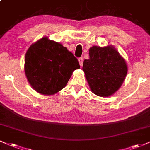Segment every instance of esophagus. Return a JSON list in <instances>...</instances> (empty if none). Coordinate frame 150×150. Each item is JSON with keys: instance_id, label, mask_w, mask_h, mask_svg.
I'll use <instances>...</instances> for the list:
<instances>
[{"instance_id": "obj_1", "label": "esophagus", "mask_w": 150, "mask_h": 150, "mask_svg": "<svg viewBox=\"0 0 150 150\" xmlns=\"http://www.w3.org/2000/svg\"><path fill=\"white\" fill-rule=\"evenodd\" d=\"M78 61H79V64H80V66H82V65H83V59H82V57L79 58Z\"/></svg>"}]
</instances>
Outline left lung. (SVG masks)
I'll return each instance as SVG.
<instances>
[{"instance_id": "1", "label": "left lung", "mask_w": 150, "mask_h": 150, "mask_svg": "<svg viewBox=\"0 0 150 150\" xmlns=\"http://www.w3.org/2000/svg\"><path fill=\"white\" fill-rule=\"evenodd\" d=\"M82 70L91 91L102 97L116 92L128 72L125 60L112 45L90 48L89 59L84 61Z\"/></svg>"}]
</instances>
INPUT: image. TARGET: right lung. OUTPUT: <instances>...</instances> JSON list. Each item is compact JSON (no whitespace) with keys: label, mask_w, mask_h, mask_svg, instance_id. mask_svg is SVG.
Returning a JSON list of instances; mask_svg holds the SVG:
<instances>
[{"label":"right lung","mask_w":150,"mask_h":150,"mask_svg":"<svg viewBox=\"0 0 150 150\" xmlns=\"http://www.w3.org/2000/svg\"><path fill=\"white\" fill-rule=\"evenodd\" d=\"M80 68L72 52L47 37L32 44L25 57L27 80L33 89L43 95L54 94L64 89L73 72Z\"/></svg>","instance_id":"right-lung-1"}]
</instances>
